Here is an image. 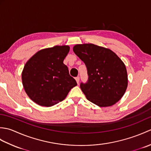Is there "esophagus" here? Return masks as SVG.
Returning a JSON list of instances; mask_svg holds the SVG:
<instances>
[{"label":"esophagus","mask_w":151,"mask_h":151,"mask_svg":"<svg viewBox=\"0 0 151 151\" xmlns=\"http://www.w3.org/2000/svg\"><path fill=\"white\" fill-rule=\"evenodd\" d=\"M75 80H76V82H77V84H79V81H80V78H79V76H77V77H76V78H75Z\"/></svg>","instance_id":"34e87169"}]
</instances>
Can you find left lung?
Here are the masks:
<instances>
[{
  "label": "left lung",
  "mask_w": 151,
  "mask_h": 151,
  "mask_svg": "<svg viewBox=\"0 0 151 151\" xmlns=\"http://www.w3.org/2000/svg\"><path fill=\"white\" fill-rule=\"evenodd\" d=\"M73 51L87 67L88 81L81 84L88 100L100 107L115 104L128 86L124 63L111 50L92 43L77 44Z\"/></svg>",
  "instance_id": "1"
}]
</instances>
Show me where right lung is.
<instances>
[{"label": "right lung", "instance_id": "1", "mask_svg": "<svg viewBox=\"0 0 151 151\" xmlns=\"http://www.w3.org/2000/svg\"><path fill=\"white\" fill-rule=\"evenodd\" d=\"M68 45H56L38 51L25 63L22 72L24 91L32 101L41 106L50 107L65 99L77 85L70 76L63 60Z\"/></svg>", "mask_w": 151, "mask_h": 151}]
</instances>
